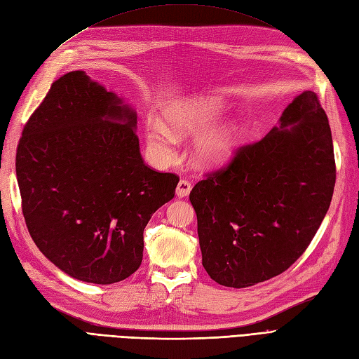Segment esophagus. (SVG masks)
<instances>
[{
	"label": "esophagus",
	"mask_w": 359,
	"mask_h": 359,
	"mask_svg": "<svg viewBox=\"0 0 359 359\" xmlns=\"http://www.w3.org/2000/svg\"><path fill=\"white\" fill-rule=\"evenodd\" d=\"M190 190H191V182L187 181V180H181L178 182V186H177V196L181 198V199L187 198Z\"/></svg>",
	"instance_id": "34e87169"
}]
</instances>
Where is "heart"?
Segmentation results:
<instances>
[{"mask_svg": "<svg viewBox=\"0 0 359 359\" xmlns=\"http://www.w3.org/2000/svg\"><path fill=\"white\" fill-rule=\"evenodd\" d=\"M226 109L219 95H199L182 100L166 111V123L157 118L147 121V144L158 160H170L177 137L194 136L212 126ZM243 142V126L229 119L206 130L194 144V158L202 166L219 168L229 161Z\"/></svg>", "mask_w": 359, "mask_h": 359, "instance_id": "obj_1", "label": "heart"}]
</instances>
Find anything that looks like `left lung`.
<instances>
[{"mask_svg": "<svg viewBox=\"0 0 359 359\" xmlns=\"http://www.w3.org/2000/svg\"><path fill=\"white\" fill-rule=\"evenodd\" d=\"M334 186L328 116L318 94L304 91L278 127L193 187L206 273L236 289L285 273L316 235Z\"/></svg>", "mask_w": 359, "mask_h": 359, "instance_id": "8db88e82", "label": "left lung"}]
</instances>
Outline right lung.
Returning a JSON list of instances; mask_svg holds the SVG:
<instances>
[{
  "instance_id": "add662e5",
  "label": "right lung",
  "mask_w": 359,
  "mask_h": 359,
  "mask_svg": "<svg viewBox=\"0 0 359 359\" xmlns=\"http://www.w3.org/2000/svg\"><path fill=\"white\" fill-rule=\"evenodd\" d=\"M32 241L64 273L112 285L142 264L144 229L180 178L144 163L136 114L83 72L61 76L16 151Z\"/></svg>"
}]
</instances>
